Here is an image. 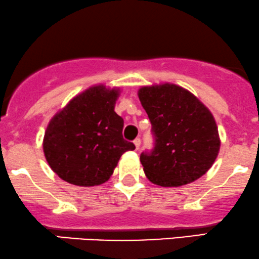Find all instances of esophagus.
I'll list each match as a JSON object with an SVG mask.
<instances>
[{
  "mask_svg": "<svg viewBox=\"0 0 259 259\" xmlns=\"http://www.w3.org/2000/svg\"><path fill=\"white\" fill-rule=\"evenodd\" d=\"M133 143H135L136 149H137V150H138L139 147H141V139H139V138H136V139H135V142H133Z\"/></svg>",
  "mask_w": 259,
  "mask_h": 259,
  "instance_id": "obj_1",
  "label": "esophagus"
}]
</instances>
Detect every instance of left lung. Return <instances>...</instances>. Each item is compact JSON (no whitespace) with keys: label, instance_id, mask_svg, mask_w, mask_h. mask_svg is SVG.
<instances>
[{"label":"left lung","instance_id":"left-lung-1","mask_svg":"<svg viewBox=\"0 0 259 259\" xmlns=\"http://www.w3.org/2000/svg\"><path fill=\"white\" fill-rule=\"evenodd\" d=\"M138 97L151 122L155 147L141 162L151 183L181 187L202 177L221 148L212 112L185 88L160 83L139 88Z\"/></svg>","mask_w":259,"mask_h":259}]
</instances>
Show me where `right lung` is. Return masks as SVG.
Wrapping results in <instances>:
<instances>
[{"label":"right lung","mask_w":259,"mask_h":259,"mask_svg":"<svg viewBox=\"0 0 259 259\" xmlns=\"http://www.w3.org/2000/svg\"><path fill=\"white\" fill-rule=\"evenodd\" d=\"M120 92L92 86L51 118L42 145L52 171L63 181L78 187L105 183L121 155L136 149L123 139V118L114 110Z\"/></svg>","instance_id":"right-lung-1"}]
</instances>
